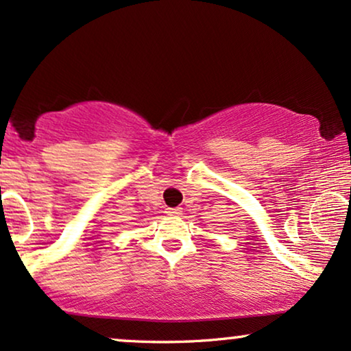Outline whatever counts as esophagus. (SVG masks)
<instances>
[{"mask_svg":"<svg viewBox=\"0 0 351 351\" xmlns=\"http://www.w3.org/2000/svg\"><path fill=\"white\" fill-rule=\"evenodd\" d=\"M167 215H170V217H180V215H183V208L181 207H173V208H167Z\"/></svg>","mask_w":351,"mask_h":351,"instance_id":"esophagus-1","label":"esophagus"}]
</instances>
